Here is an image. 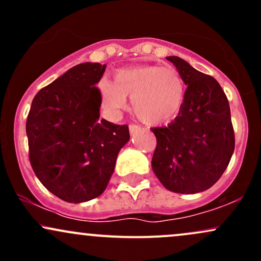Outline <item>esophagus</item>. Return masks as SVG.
<instances>
[{
	"instance_id": "1",
	"label": "esophagus",
	"mask_w": 261,
	"mask_h": 261,
	"mask_svg": "<svg viewBox=\"0 0 261 261\" xmlns=\"http://www.w3.org/2000/svg\"><path fill=\"white\" fill-rule=\"evenodd\" d=\"M128 130H130V134L133 135L136 133V131L140 130V126H137V125H135V124H130L128 125Z\"/></svg>"
}]
</instances>
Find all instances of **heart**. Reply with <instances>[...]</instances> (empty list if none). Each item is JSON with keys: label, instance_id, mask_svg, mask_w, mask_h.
I'll list each match as a JSON object with an SVG mask.
<instances>
[{"label": "heart", "instance_id": "obj_1", "mask_svg": "<svg viewBox=\"0 0 261 261\" xmlns=\"http://www.w3.org/2000/svg\"><path fill=\"white\" fill-rule=\"evenodd\" d=\"M101 106L109 115H118L127 106L139 120L148 125L170 121L180 112L185 98V83L169 66L141 65L121 68L114 82L103 79L98 85Z\"/></svg>", "mask_w": 261, "mask_h": 261}]
</instances>
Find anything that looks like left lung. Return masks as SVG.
<instances>
[{
  "label": "left lung",
  "instance_id": "1",
  "mask_svg": "<svg viewBox=\"0 0 261 261\" xmlns=\"http://www.w3.org/2000/svg\"><path fill=\"white\" fill-rule=\"evenodd\" d=\"M167 60L188 87L174 120L151 128L157 139L152 169L169 191L201 193L221 178L234 151L228 99L214 77L178 56Z\"/></svg>",
  "mask_w": 261,
  "mask_h": 261
}]
</instances>
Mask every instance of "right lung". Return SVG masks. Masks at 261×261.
<instances>
[{
	"label": "right lung",
	"instance_id": "obj_1",
	"mask_svg": "<svg viewBox=\"0 0 261 261\" xmlns=\"http://www.w3.org/2000/svg\"><path fill=\"white\" fill-rule=\"evenodd\" d=\"M107 65L85 62L38 92L27 118L29 161L50 193L67 202L95 199L106 190L127 125L99 120L95 87Z\"/></svg>",
	"mask_w": 261,
	"mask_h": 261
}]
</instances>
